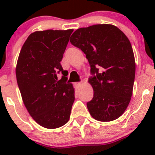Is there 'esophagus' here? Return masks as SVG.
Here are the masks:
<instances>
[{"mask_svg": "<svg viewBox=\"0 0 155 155\" xmlns=\"http://www.w3.org/2000/svg\"><path fill=\"white\" fill-rule=\"evenodd\" d=\"M75 86H76L77 87H79L81 86V82H79V83H75Z\"/></svg>", "mask_w": 155, "mask_h": 155, "instance_id": "esophagus-1", "label": "esophagus"}]
</instances>
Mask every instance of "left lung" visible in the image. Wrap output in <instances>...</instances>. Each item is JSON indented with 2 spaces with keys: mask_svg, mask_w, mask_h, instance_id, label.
Masks as SVG:
<instances>
[{
  "mask_svg": "<svg viewBox=\"0 0 155 155\" xmlns=\"http://www.w3.org/2000/svg\"><path fill=\"white\" fill-rule=\"evenodd\" d=\"M89 62L93 98L87 103L90 114L101 122L113 121L125 112L131 99L135 59L127 35L113 25H94L77 29L70 39Z\"/></svg>",
  "mask_w": 155,
  "mask_h": 155,
  "instance_id": "obj_1",
  "label": "left lung"
}]
</instances>
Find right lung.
Returning a JSON list of instances; mask_svg holds the SVG:
<instances>
[{"mask_svg": "<svg viewBox=\"0 0 155 155\" xmlns=\"http://www.w3.org/2000/svg\"><path fill=\"white\" fill-rule=\"evenodd\" d=\"M73 31H35L19 53L16 78L23 102L33 120L45 128H59L70 119L74 88L67 83L68 74L61 61ZM60 72L63 76L58 81Z\"/></svg>", "mask_w": 155, "mask_h": 155, "instance_id": "obj_1", "label": "right lung"}]
</instances>
